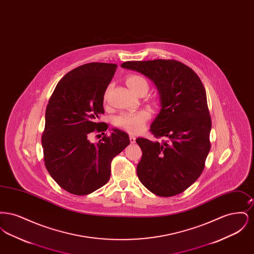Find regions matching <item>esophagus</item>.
Wrapping results in <instances>:
<instances>
[{
	"label": "esophagus",
	"mask_w": 254,
	"mask_h": 254,
	"mask_svg": "<svg viewBox=\"0 0 254 254\" xmlns=\"http://www.w3.org/2000/svg\"><path fill=\"white\" fill-rule=\"evenodd\" d=\"M129 140H130V143L134 144V143H135V141H136V138H135V136H134V135L130 134V135H129Z\"/></svg>",
	"instance_id": "34e87169"
}]
</instances>
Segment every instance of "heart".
I'll use <instances>...</instances> for the list:
<instances>
[{
    "label": "heart",
    "mask_w": 254,
    "mask_h": 254,
    "mask_svg": "<svg viewBox=\"0 0 254 254\" xmlns=\"http://www.w3.org/2000/svg\"><path fill=\"white\" fill-rule=\"evenodd\" d=\"M127 85L135 93H137V91L143 86L148 87L146 80L140 75H128L127 78ZM149 118L150 112L147 109H141L138 111H127L123 112L116 117L115 124L122 129L135 134L141 132L144 129L145 124Z\"/></svg>",
    "instance_id": "heart-1"
}]
</instances>
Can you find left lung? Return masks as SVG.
I'll return each instance as SVG.
<instances>
[{
  "mask_svg": "<svg viewBox=\"0 0 254 254\" xmlns=\"http://www.w3.org/2000/svg\"><path fill=\"white\" fill-rule=\"evenodd\" d=\"M121 66L149 78L160 96L161 109L149 130L165 140L136 139L143 151L138 178L158 196L181 193L203 172L210 149L211 119L205 87L198 75L178 61H132Z\"/></svg>",
  "mask_w": 254,
  "mask_h": 254,
  "instance_id": "1",
  "label": "left lung"
}]
</instances>
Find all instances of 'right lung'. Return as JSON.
I'll use <instances>...</instances> for the list:
<instances>
[{
	"instance_id": "1",
	"label": "right lung",
	"mask_w": 254,
	"mask_h": 254,
	"mask_svg": "<svg viewBox=\"0 0 254 254\" xmlns=\"http://www.w3.org/2000/svg\"><path fill=\"white\" fill-rule=\"evenodd\" d=\"M117 64L89 63L66 73L56 85L46 109L42 136L45 166L62 189L86 195L105 186L112 159L129 145L128 135L113 128L96 144L92 132L108 129L99 121L104 95Z\"/></svg>"
}]
</instances>
